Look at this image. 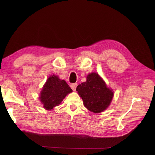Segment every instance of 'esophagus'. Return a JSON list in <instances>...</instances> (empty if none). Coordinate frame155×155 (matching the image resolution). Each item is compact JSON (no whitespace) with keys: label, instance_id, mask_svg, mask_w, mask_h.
<instances>
[{"label":"esophagus","instance_id":"esophagus-1","mask_svg":"<svg viewBox=\"0 0 155 155\" xmlns=\"http://www.w3.org/2000/svg\"><path fill=\"white\" fill-rule=\"evenodd\" d=\"M77 87V84H76V83H73V84H70V87L71 88L72 90L74 91L76 90Z\"/></svg>","mask_w":155,"mask_h":155}]
</instances>
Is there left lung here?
<instances>
[{
	"label": "left lung",
	"mask_w": 155,
	"mask_h": 155,
	"mask_svg": "<svg viewBox=\"0 0 155 155\" xmlns=\"http://www.w3.org/2000/svg\"><path fill=\"white\" fill-rule=\"evenodd\" d=\"M76 90L82 97L84 106L94 113H99L106 109L114 95L112 91L95 73L88 75L86 82L78 85Z\"/></svg>",
	"instance_id": "obj_1"
}]
</instances>
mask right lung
Returning <instances> with one entry per match:
<instances>
[{
    "label": "right lung",
    "instance_id": "obj_1",
    "mask_svg": "<svg viewBox=\"0 0 155 155\" xmlns=\"http://www.w3.org/2000/svg\"><path fill=\"white\" fill-rule=\"evenodd\" d=\"M72 90L63 80L58 77H50L41 92L39 99L46 110H51L62 102L66 95Z\"/></svg>",
    "mask_w": 155,
    "mask_h": 155
}]
</instances>
